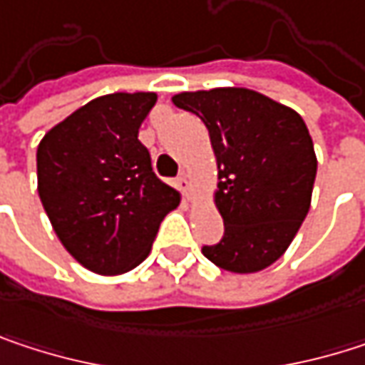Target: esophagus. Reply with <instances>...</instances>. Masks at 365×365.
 <instances>
[{
	"instance_id": "esophagus-1",
	"label": "esophagus",
	"mask_w": 365,
	"mask_h": 365,
	"mask_svg": "<svg viewBox=\"0 0 365 365\" xmlns=\"http://www.w3.org/2000/svg\"><path fill=\"white\" fill-rule=\"evenodd\" d=\"M178 187H180V192H182L183 196L190 194V182H187V175H185V173H182V175L178 178Z\"/></svg>"
}]
</instances>
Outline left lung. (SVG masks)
<instances>
[{
    "mask_svg": "<svg viewBox=\"0 0 365 365\" xmlns=\"http://www.w3.org/2000/svg\"><path fill=\"white\" fill-rule=\"evenodd\" d=\"M173 103L205 122L217 158L224 237L202 254L239 274L270 266L311 207L317 158L304 120L250 88L182 93Z\"/></svg>",
    "mask_w": 365,
    "mask_h": 365,
    "instance_id": "obj_1",
    "label": "left lung"
}]
</instances>
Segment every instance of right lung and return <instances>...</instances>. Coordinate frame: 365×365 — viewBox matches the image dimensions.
I'll list each match as a JSON object with an SVG mask.
<instances>
[{"instance_id": "obj_1", "label": "right lung", "mask_w": 365, "mask_h": 365, "mask_svg": "<svg viewBox=\"0 0 365 365\" xmlns=\"http://www.w3.org/2000/svg\"><path fill=\"white\" fill-rule=\"evenodd\" d=\"M154 93L97 97L37 145V192L50 224L84 268L122 274L152 250L180 192L156 178L139 126Z\"/></svg>"}]
</instances>
